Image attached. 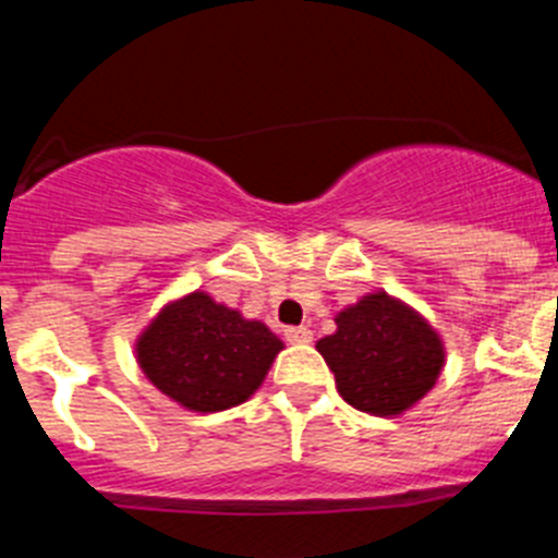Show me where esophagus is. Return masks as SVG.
I'll list each match as a JSON object with an SVG mask.
<instances>
[{"mask_svg": "<svg viewBox=\"0 0 558 558\" xmlns=\"http://www.w3.org/2000/svg\"><path fill=\"white\" fill-rule=\"evenodd\" d=\"M284 340L288 343H310L313 340V332L307 327H288L284 329Z\"/></svg>", "mask_w": 558, "mask_h": 558, "instance_id": "1", "label": "esophagus"}]
</instances>
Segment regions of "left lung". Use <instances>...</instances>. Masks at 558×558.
I'll list each match as a JSON object with an SVG mask.
<instances>
[{"label":"left lung","instance_id":"1","mask_svg":"<svg viewBox=\"0 0 558 558\" xmlns=\"http://www.w3.org/2000/svg\"><path fill=\"white\" fill-rule=\"evenodd\" d=\"M338 332L315 343L349 405L397 416L436 386L445 347L436 329L388 293L363 295L335 318Z\"/></svg>","mask_w":558,"mask_h":558}]
</instances>
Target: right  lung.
I'll return each mask as SVG.
<instances>
[{
    "label": "right lung",
    "instance_id": "obj_1",
    "mask_svg": "<svg viewBox=\"0 0 558 558\" xmlns=\"http://www.w3.org/2000/svg\"><path fill=\"white\" fill-rule=\"evenodd\" d=\"M279 352L282 340L263 322H245L201 290L167 304L136 340V360L153 386L201 413L245 402Z\"/></svg>",
    "mask_w": 558,
    "mask_h": 558
}]
</instances>
